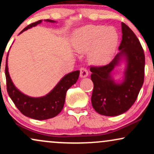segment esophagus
<instances>
[{"instance_id":"obj_1","label":"esophagus","mask_w":154,"mask_h":154,"mask_svg":"<svg viewBox=\"0 0 154 154\" xmlns=\"http://www.w3.org/2000/svg\"><path fill=\"white\" fill-rule=\"evenodd\" d=\"M88 71L86 68H81L80 69V77L85 78V77H88Z\"/></svg>"}]
</instances>
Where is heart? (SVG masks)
Masks as SVG:
<instances>
[{
  "instance_id": "heart-1",
  "label": "heart",
  "mask_w": 154,
  "mask_h": 154,
  "mask_svg": "<svg viewBox=\"0 0 154 154\" xmlns=\"http://www.w3.org/2000/svg\"><path fill=\"white\" fill-rule=\"evenodd\" d=\"M118 34L114 28L102 25H87L75 32L72 46L78 54L90 51L88 59L94 65L106 64L115 52Z\"/></svg>"
}]
</instances>
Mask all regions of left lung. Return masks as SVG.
<instances>
[{"label":"left lung","instance_id":"1","mask_svg":"<svg viewBox=\"0 0 154 154\" xmlns=\"http://www.w3.org/2000/svg\"><path fill=\"white\" fill-rule=\"evenodd\" d=\"M122 40L120 52L109 64L91 66L93 87L91 102L101 115L114 116L126 112L133 105L144 82L145 55L138 38L128 25L122 22ZM125 61L124 78L115 82L112 72L121 61Z\"/></svg>","mask_w":154,"mask_h":154}]
</instances>
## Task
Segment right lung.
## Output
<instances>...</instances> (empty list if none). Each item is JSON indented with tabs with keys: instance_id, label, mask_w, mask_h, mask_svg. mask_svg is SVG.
Returning <instances> with one entry per match:
<instances>
[{
	"instance_id": "obj_1",
	"label": "right lung",
	"mask_w": 154,
	"mask_h": 154,
	"mask_svg": "<svg viewBox=\"0 0 154 154\" xmlns=\"http://www.w3.org/2000/svg\"><path fill=\"white\" fill-rule=\"evenodd\" d=\"M42 21L43 20H39L26 26L21 32L20 34L26 29L40 24ZM45 21L48 22H56L51 19H45ZM7 60L8 55L5 69L7 91L10 98L21 113L27 117L37 120H45L57 116L63 108L66 91L77 82L79 78V70L65 75L55 86L54 89L47 95L38 98H34L24 94L15 87L8 73Z\"/></svg>"
}]
</instances>
